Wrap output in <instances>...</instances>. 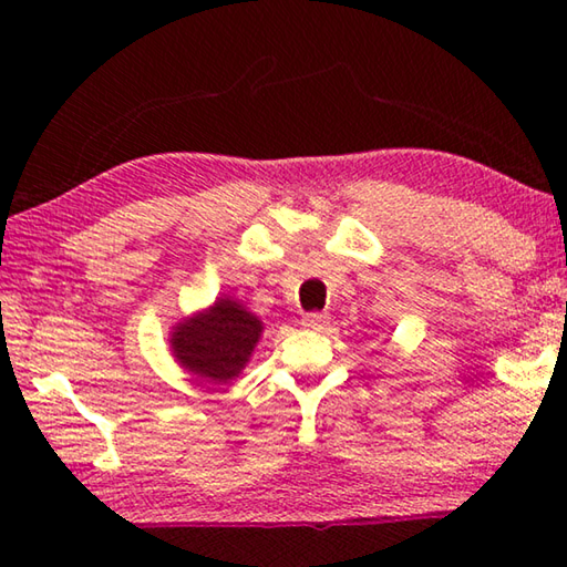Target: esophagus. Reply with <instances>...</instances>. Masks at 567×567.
Listing matches in <instances>:
<instances>
[{"label":"esophagus","mask_w":567,"mask_h":567,"mask_svg":"<svg viewBox=\"0 0 567 567\" xmlns=\"http://www.w3.org/2000/svg\"><path fill=\"white\" fill-rule=\"evenodd\" d=\"M324 324H328V315H322V312H312V315H305V318H302L305 330H322Z\"/></svg>","instance_id":"obj_1"}]
</instances>
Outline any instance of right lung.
<instances>
[{"mask_svg":"<svg viewBox=\"0 0 567 567\" xmlns=\"http://www.w3.org/2000/svg\"><path fill=\"white\" fill-rule=\"evenodd\" d=\"M262 330L265 324L255 312L235 297L223 295L172 324L169 350L182 370L215 385H227L247 368Z\"/></svg>","mask_w":567,"mask_h":567,"instance_id":"1","label":"right lung"}]
</instances>
